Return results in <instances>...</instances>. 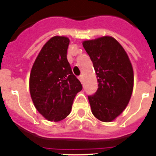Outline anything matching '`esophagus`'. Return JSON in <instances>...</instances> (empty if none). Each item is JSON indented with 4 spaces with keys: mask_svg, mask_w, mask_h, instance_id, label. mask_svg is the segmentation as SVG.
I'll return each mask as SVG.
<instances>
[{
    "mask_svg": "<svg viewBox=\"0 0 156 156\" xmlns=\"http://www.w3.org/2000/svg\"><path fill=\"white\" fill-rule=\"evenodd\" d=\"M78 79H79V80L80 81L81 83H83V76H80Z\"/></svg>",
    "mask_w": 156,
    "mask_h": 156,
    "instance_id": "1",
    "label": "esophagus"
}]
</instances>
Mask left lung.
Returning <instances> with one entry per match:
<instances>
[{
	"mask_svg": "<svg viewBox=\"0 0 156 156\" xmlns=\"http://www.w3.org/2000/svg\"><path fill=\"white\" fill-rule=\"evenodd\" d=\"M98 79V90L88 96L92 113L112 122L124 111L133 88V70L124 48L115 38L104 36L83 41Z\"/></svg>",
	"mask_w": 156,
	"mask_h": 156,
	"instance_id": "obj_1",
	"label": "left lung"
}]
</instances>
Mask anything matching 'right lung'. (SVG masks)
Segmentation results:
<instances>
[{"mask_svg": "<svg viewBox=\"0 0 156 156\" xmlns=\"http://www.w3.org/2000/svg\"><path fill=\"white\" fill-rule=\"evenodd\" d=\"M69 39L55 36L46 42L30 75V92L36 109L51 122L69 115L76 95L82 90L67 60Z\"/></svg>", "mask_w": 156, "mask_h": 156, "instance_id": "right-lung-1", "label": "right lung"}]
</instances>
